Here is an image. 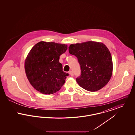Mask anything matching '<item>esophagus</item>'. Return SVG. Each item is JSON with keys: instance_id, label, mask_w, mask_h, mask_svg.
Wrapping results in <instances>:
<instances>
[{"instance_id": "1", "label": "esophagus", "mask_w": 135, "mask_h": 135, "mask_svg": "<svg viewBox=\"0 0 135 135\" xmlns=\"http://www.w3.org/2000/svg\"><path fill=\"white\" fill-rule=\"evenodd\" d=\"M69 74L71 76H73L74 75V74H73V72H72V71H70L69 72Z\"/></svg>"}]
</instances>
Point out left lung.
I'll return each mask as SVG.
<instances>
[{
  "label": "left lung",
  "instance_id": "8db88e82",
  "mask_svg": "<svg viewBox=\"0 0 135 135\" xmlns=\"http://www.w3.org/2000/svg\"><path fill=\"white\" fill-rule=\"evenodd\" d=\"M69 52L77 58L81 75L76 78L78 84L84 89L96 91L109 82L113 71L111 55L103 43L87 41L69 45Z\"/></svg>",
  "mask_w": 135,
  "mask_h": 135
}]
</instances>
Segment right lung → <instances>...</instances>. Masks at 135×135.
<instances>
[{"label":"right lung","mask_w":135,"mask_h":135,"mask_svg":"<svg viewBox=\"0 0 135 135\" xmlns=\"http://www.w3.org/2000/svg\"><path fill=\"white\" fill-rule=\"evenodd\" d=\"M67 45L54 42L40 41L34 45L25 61L26 76L39 92L52 94L61 89L69 75L63 71L60 56Z\"/></svg>","instance_id":"1"}]
</instances>
